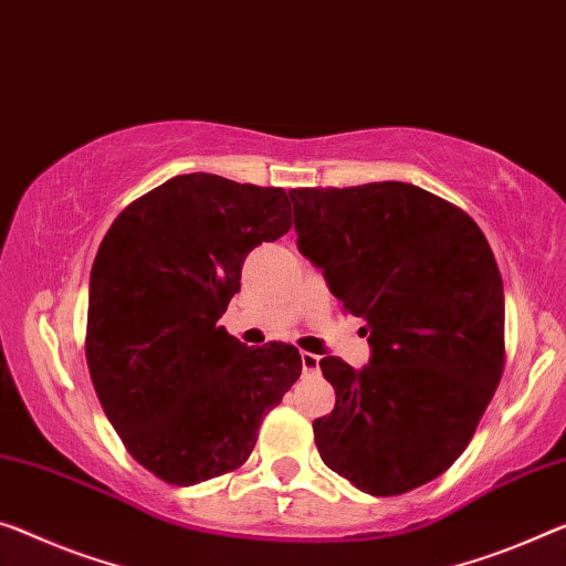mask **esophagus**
Wrapping results in <instances>:
<instances>
[{"instance_id": "obj_1", "label": "esophagus", "mask_w": 566, "mask_h": 566, "mask_svg": "<svg viewBox=\"0 0 566 566\" xmlns=\"http://www.w3.org/2000/svg\"><path fill=\"white\" fill-rule=\"evenodd\" d=\"M318 361H321V356L311 354V352H301V367H303V371H306V374H316L318 371Z\"/></svg>"}]
</instances>
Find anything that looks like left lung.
Returning a JSON list of instances; mask_svg holds the SVG:
<instances>
[{
    "label": "left lung",
    "instance_id": "8db88e82",
    "mask_svg": "<svg viewBox=\"0 0 566 566\" xmlns=\"http://www.w3.org/2000/svg\"><path fill=\"white\" fill-rule=\"evenodd\" d=\"M298 250L344 311L367 321L371 359L324 356L332 415L313 420L321 460L371 495L446 473L499 387L503 283L481 228L405 181L291 189Z\"/></svg>",
    "mask_w": 566,
    "mask_h": 566
}]
</instances>
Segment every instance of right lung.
Wrapping results in <instances>:
<instances>
[{"instance_id":"right-lung-1","label":"right lung","mask_w":566,"mask_h":566,"mask_svg":"<svg viewBox=\"0 0 566 566\" xmlns=\"http://www.w3.org/2000/svg\"><path fill=\"white\" fill-rule=\"evenodd\" d=\"M289 230L285 189L197 171L134 199L101 242L85 359L113 430L164 483L240 468L301 377L295 346H245L217 324L250 250Z\"/></svg>"}]
</instances>
